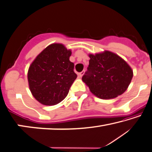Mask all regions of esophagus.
I'll use <instances>...</instances> for the list:
<instances>
[{"mask_svg":"<svg viewBox=\"0 0 152 152\" xmlns=\"http://www.w3.org/2000/svg\"><path fill=\"white\" fill-rule=\"evenodd\" d=\"M84 73H85V72H84V71H82L81 72H80V73H78V76H80V77H82V76H83Z\"/></svg>","mask_w":152,"mask_h":152,"instance_id":"esophagus-1","label":"esophagus"}]
</instances>
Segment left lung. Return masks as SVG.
Wrapping results in <instances>:
<instances>
[{
	"instance_id": "obj_1",
	"label": "left lung",
	"mask_w": 152,
	"mask_h": 152,
	"mask_svg": "<svg viewBox=\"0 0 152 152\" xmlns=\"http://www.w3.org/2000/svg\"><path fill=\"white\" fill-rule=\"evenodd\" d=\"M89 65L82 80L99 98H115L126 91L133 72L125 61L109 51L89 54Z\"/></svg>"
}]
</instances>
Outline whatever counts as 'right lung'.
Here are the masks:
<instances>
[{"label":"right lung","instance_id":"add662e5","mask_svg":"<svg viewBox=\"0 0 152 152\" xmlns=\"http://www.w3.org/2000/svg\"><path fill=\"white\" fill-rule=\"evenodd\" d=\"M72 52L63 44L46 48L31 63L28 72L29 88L33 96L44 105H54L67 96L77 75Z\"/></svg>","mask_w":152,"mask_h":152}]
</instances>
